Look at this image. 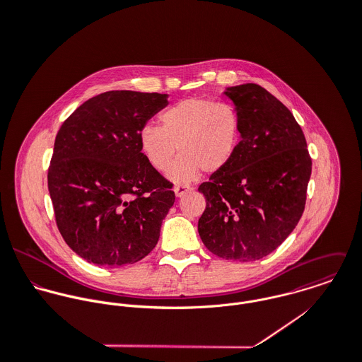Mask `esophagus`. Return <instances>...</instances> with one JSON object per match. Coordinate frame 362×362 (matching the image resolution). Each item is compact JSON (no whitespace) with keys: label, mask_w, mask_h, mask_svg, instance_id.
<instances>
[{"label":"esophagus","mask_w":362,"mask_h":362,"mask_svg":"<svg viewBox=\"0 0 362 362\" xmlns=\"http://www.w3.org/2000/svg\"><path fill=\"white\" fill-rule=\"evenodd\" d=\"M188 191H189V188L188 187H182V185H177L174 188V194H175L177 198H182Z\"/></svg>","instance_id":"obj_1"}]
</instances>
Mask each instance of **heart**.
Wrapping results in <instances>:
<instances>
[{
    "label": "heart",
    "mask_w": 362,
    "mask_h": 362,
    "mask_svg": "<svg viewBox=\"0 0 362 362\" xmlns=\"http://www.w3.org/2000/svg\"><path fill=\"white\" fill-rule=\"evenodd\" d=\"M241 141V118L230 104L188 98L160 114V128L145 125L139 148L148 163L164 171L175 151L167 178L174 184L194 181L201 171L217 174L234 158Z\"/></svg>",
    "instance_id": "b5f03b06"
}]
</instances>
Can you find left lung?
Returning a JSON list of instances; mask_svg holds the SVG:
<instances>
[{
  "instance_id": "left-lung-1",
  "label": "left lung",
  "mask_w": 362,
  "mask_h": 362,
  "mask_svg": "<svg viewBox=\"0 0 362 362\" xmlns=\"http://www.w3.org/2000/svg\"><path fill=\"white\" fill-rule=\"evenodd\" d=\"M241 118L231 163L198 191L206 209L198 231L223 259L252 262L273 252L298 224L312 171L307 141L291 111L255 83L226 88Z\"/></svg>"
}]
</instances>
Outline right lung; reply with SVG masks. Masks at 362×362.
Returning <instances> with one entry per match:
<instances>
[{
  "label": "right lung",
  "instance_id": "right-lung-1",
  "mask_svg": "<svg viewBox=\"0 0 362 362\" xmlns=\"http://www.w3.org/2000/svg\"><path fill=\"white\" fill-rule=\"evenodd\" d=\"M168 95L111 90L79 105L61 125L49 192L68 247L98 266L145 258L175 195L148 163L139 132Z\"/></svg>",
  "mask_w": 362,
  "mask_h": 362
}]
</instances>
